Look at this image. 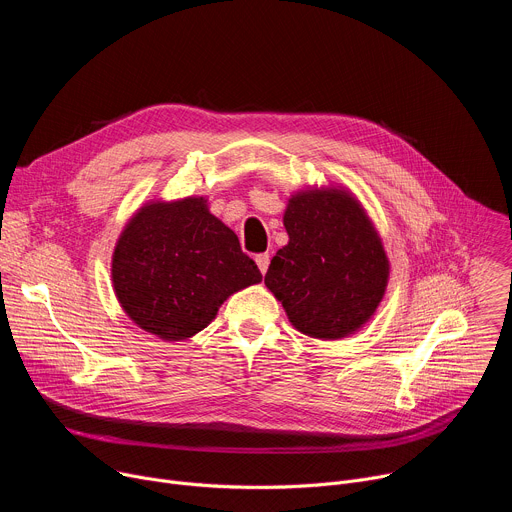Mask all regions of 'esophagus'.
Listing matches in <instances>:
<instances>
[{
  "mask_svg": "<svg viewBox=\"0 0 512 512\" xmlns=\"http://www.w3.org/2000/svg\"><path fill=\"white\" fill-rule=\"evenodd\" d=\"M255 261H257L259 271L265 275V273H267V269H269V255H267V253H261V255H257V257H255Z\"/></svg>",
  "mask_w": 512,
  "mask_h": 512,
  "instance_id": "1",
  "label": "esophagus"
}]
</instances>
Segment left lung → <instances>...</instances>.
<instances>
[{
  "label": "left lung",
  "instance_id": "left-lung-1",
  "mask_svg": "<svg viewBox=\"0 0 512 512\" xmlns=\"http://www.w3.org/2000/svg\"><path fill=\"white\" fill-rule=\"evenodd\" d=\"M287 245L265 285L291 326L318 340H342L371 322L389 283V257L369 212L340 184L308 186L287 198Z\"/></svg>",
  "mask_w": 512,
  "mask_h": 512
}]
</instances>
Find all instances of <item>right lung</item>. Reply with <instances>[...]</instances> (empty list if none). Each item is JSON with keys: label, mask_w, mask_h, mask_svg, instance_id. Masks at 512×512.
<instances>
[{"label": "right lung", "mask_w": 512, "mask_h": 512, "mask_svg": "<svg viewBox=\"0 0 512 512\" xmlns=\"http://www.w3.org/2000/svg\"><path fill=\"white\" fill-rule=\"evenodd\" d=\"M111 281L119 306L143 332L166 342L204 330L237 291L261 281L239 237L206 196L150 200L123 227Z\"/></svg>", "instance_id": "right-lung-1"}]
</instances>
